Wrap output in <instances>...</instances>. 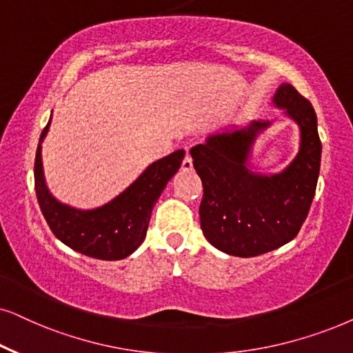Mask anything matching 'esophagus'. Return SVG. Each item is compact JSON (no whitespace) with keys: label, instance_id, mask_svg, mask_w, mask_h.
<instances>
[{"label":"esophagus","instance_id":"esophagus-1","mask_svg":"<svg viewBox=\"0 0 353 353\" xmlns=\"http://www.w3.org/2000/svg\"><path fill=\"white\" fill-rule=\"evenodd\" d=\"M181 170L183 172L193 170V159H191L188 154H186V157L183 159V162H181Z\"/></svg>","mask_w":353,"mask_h":353}]
</instances>
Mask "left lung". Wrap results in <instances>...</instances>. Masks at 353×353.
Returning a JSON list of instances; mask_svg holds the SVG:
<instances>
[{
  "mask_svg": "<svg viewBox=\"0 0 353 353\" xmlns=\"http://www.w3.org/2000/svg\"><path fill=\"white\" fill-rule=\"evenodd\" d=\"M272 102L300 128L299 154L282 172L263 175L250 165L256 137L271 126L269 121L216 132L190 150L204 188L199 205L204 236L238 258L264 254L294 240L316 191L321 141L314 108L292 84L279 85Z\"/></svg>",
  "mask_w": 353,
  "mask_h": 353,
  "instance_id": "1",
  "label": "left lung"
}]
</instances>
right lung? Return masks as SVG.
I'll list each match as a JSON object with an SVG mask.
<instances>
[{"instance_id":"right-lung-1","label":"right lung","mask_w":353,"mask_h":353,"mask_svg":"<svg viewBox=\"0 0 353 353\" xmlns=\"http://www.w3.org/2000/svg\"><path fill=\"white\" fill-rule=\"evenodd\" d=\"M50 123L37 145L34 178L35 193L50 230L61 243L89 258L117 261L139 248L148 232L150 214L163 188L180 168L185 150H175L150 163L117 198L95 209H76L50 193L42 165V143Z\"/></svg>"}]
</instances>
